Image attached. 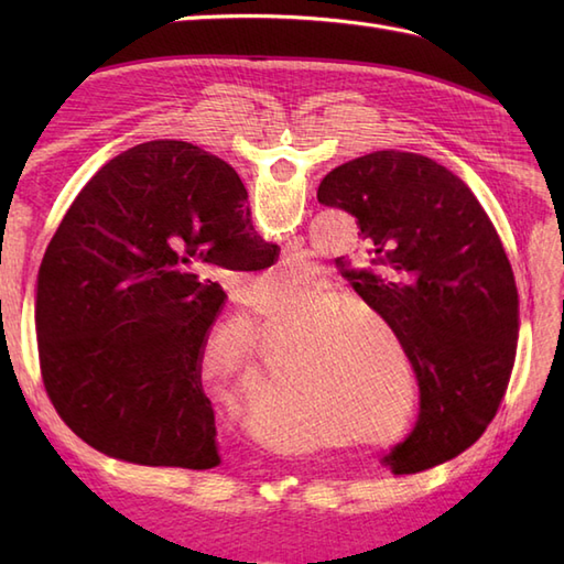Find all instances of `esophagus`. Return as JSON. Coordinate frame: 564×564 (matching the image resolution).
<instances>
[{
  "label": "esophagus",
  "mask_w": 564,
  "mask_h": 564,
  "mask_svg": "<svg viewBox=\"0 0 564 564\" xmlns=\"http://www.w3.org/2000/svg\"><path fill=\"white\" fill-rule=\"evenodd\" d=\"M281 273H285V275H291V273H295V269H293V267H285V269H281Z\"/></svg>",
  "instance_id": "34e87169"
}]
</instances>
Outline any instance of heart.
<instances>
[{"label":"heart","mask_w":564,"mask_h":564,"mask_svg":"<svg viewBox=\"0 0 564 564\" xmlns=\"http://www.w3.org/2000/svg\"><path fill=\"white\" fill-rule=\"evenodd\" d=\"M382 327L373 307L346 297L315 271L257 291L254 322L263 332H297L289 376L307 380L349 426L361 446L390 448L410 436L414 392L394 380L390 351L376 344L365 325ZM386 329V327H382ZM200 378L225 394L251 398L263 382L254 332L245 322H227L200 354Z\"/></svg>","instance_id":"heart-1"}]
</instances>
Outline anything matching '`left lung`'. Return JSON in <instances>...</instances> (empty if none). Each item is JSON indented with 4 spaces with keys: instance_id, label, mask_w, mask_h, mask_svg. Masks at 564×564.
Returning a JSON list of instances; mask_svg holds the SVG:
<instances>
[{
    "instance_id": "1",
    "label": "left lung",
    "mask_w": 564,
    "mask_h": 564,
    "mask_svg": "<svg viewBox=\"0 0 564 564\" xmlns=\"http://www.w3.org/2000/svg\"><path fill=\"white\" fill-rule=\"evenodd\" d=\"M317 198L356 218L358 267L337 263L416 376V424L382 463L410 475L455 458L495 419L517 356L519 293L492 220L460 176L400 150L337 166Z\"/></svg>"
}]
</instances>
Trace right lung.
Listing matches in <instances>:
<instances>
[{
	"mask_svg": "<svg viewBox=\"0 0 564 564\" xmlns=\"http://www.w3.org/2000/svg\"><path fill=\"white\" fill-rule=\"evenodd\" d=\"M279 247L254 232L230 164L152 140L104 164L65 213L39 271L43 386L75 434L111 458L210 470L218 422L200 354L220 275Z\"/></svg>",
	"mask_w": 564,
	"mask_h": 564,
	"instance_id": "right-lung-1",
	"label": "right lung"
}]
</instances>
